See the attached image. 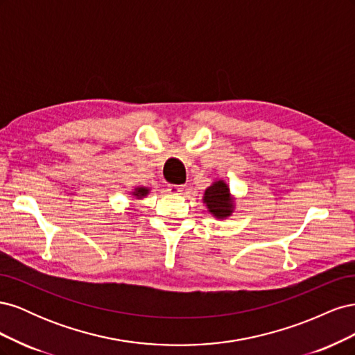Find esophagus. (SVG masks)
Returning <instances> with one entry per match:
<instances>
[{
    "mask_svg": "<svg viewBox=\"0 0 355 355\" xmlns=\"http://www.w3.org/2000/svg\"><path fill=\"white\" fill-rule=\"evenodd\" d=\"M184 185H168L167 191L170 194H182V191H184Z\"/></svg>",
    "mask_w": 355,
    "mask_h": 355,
    "instance_id": "1",
    "label": "esophagus"
}]
</instances>
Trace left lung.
I'll return each mask as SVG.
<instances>
[{
  "instance_id": "obj_1",
  "label": "left lung",
  "mask_w": 355,
  "mask_h": 355,
  "mask_svg": "<svg viewBox=\"0 0 355 355\" xmlns=\"http://www.w3.org/2000/svg\"><path fill=\"white\" fill-rule=\"evenodd\" d=\"M204 202L207 204L209 211L216 218H227L232 211V202L230 197V191L225 182H214L211 187L206 189L204 194Z\"/></svg>"
}]
</instances>
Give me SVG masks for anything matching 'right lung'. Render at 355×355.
I'll return each mask as SVG.
<instances>
[{
    "label": "right lung",
    "instance_id": "add662e5",
    "mask_svg": "<svg viewBox=\"0 0 355 355\" xmlns=\"http://www.w3.org/2000/svg\"><path fill=\"white\" fill-rule=\"evenodd\" d=\"M146 194H148V189L146 188H137L135 191V196H137V197H145Z\"/></svg>",
    "mask_w": 355,
    "mask_h": 355
}]
</instances>
